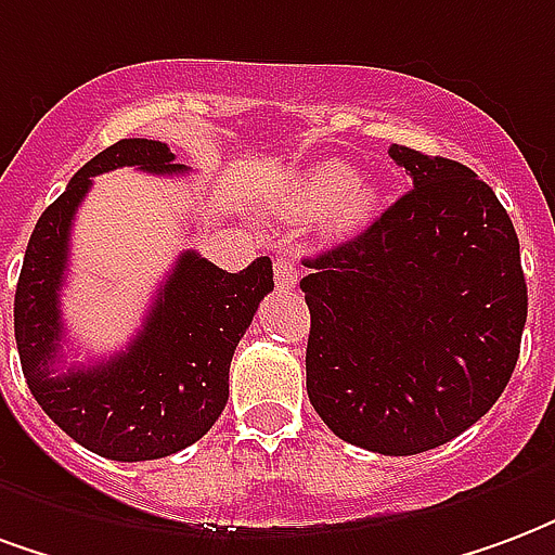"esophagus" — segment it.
<instances>
[{
    "instance_id": "1",
    "label": "esophagus",
    "mask_w": 555,
    "mask_h": 555,
    "mask_svg": "<svg viewBox=\"0 0 555 555\" xmlns=\"http://www.w3.org/2000/svg\"><path fill=\"white\" fill-rule=\"evenodd\" d=\"M273 270H276V288L291 291V288H294V285H297L299 264H297V261H294V258L279 256L276 264H273Z\"/></svg>"
}]
</instances>
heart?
<instances>
[{"mask_svg":"<svg viewBox=\"0 0 555 555\" xmlns=\"http://www.w3.org/2000/svg\"><path fill=\"white\" fill-rule=\"evenodd\" d=\"M291 208L297 215H320L332 237H350L367 223L376 194L364 179H356L347 164L320 162L291 188Z\"/></svg>","mask_w":555,"mask_h":555,"instance_id":"b5f03b06","label":"heart"}]
</instances>
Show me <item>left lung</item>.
I'll list each match as a JSON object with an SVG mask.
<instances>
[{"instance_id": "left-lung-1", "label": "left lung", "mask_w": 555, "mask_h": 555, "mask_svg": "<svg viewBox=\"0 0 555 555\" xmlns=\"http://www.w3.org/2000/svg\"><path fill=\"white\" fill-rule=\"evenodd\" d=\"M388 155L412 191L359 237L306 258V388L347 444L414 455L453 441L503 393L527 279L506 208L470 167L400 143Z\"/></svg>"}]
</instances>
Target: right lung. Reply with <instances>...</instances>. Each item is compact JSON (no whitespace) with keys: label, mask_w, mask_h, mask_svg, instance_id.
Listing matches in <instances>:
<instances>
[{"label":"right lung","mask_w":555,"mask_h":555,"mask_svg":"<svg viewBox=\"0 0 555 555\" xmlns=\"http://www.w3.org/2000/svg\"><path fill=\"white\" fill-rule=\"evenodd\" d=\"M117 167L158 176L188 170L167 143L146 138H126L90 158L28 237L14 294V335L37 405L73 441L114 462H146L191 447L223 414L229 364L258 302L273 291V264L261 256L241 273H225L188 249L126 350L59 371L73 217L93 176Z\"/></svg>","instance_id":"1"}]
</instances>
